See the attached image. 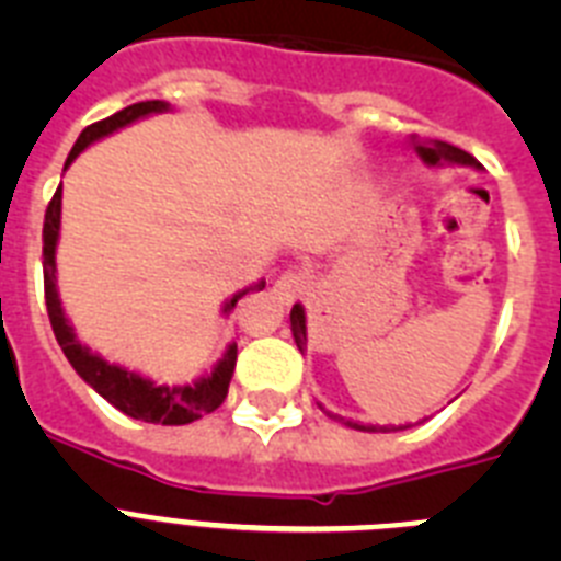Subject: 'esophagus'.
<instances>
[{
  "instance_id": "1",
  "label": "esophagus",
  "mask_w": 561,
  "mask_h": 561,
  "mask_svg": "<svg viewBox=\"0 0 561 561\" xmlns=\"http://www.w3.org/2000/svg\"><path fill=\"white\" fill-rule=\"evenodd\" d=\"M304 289H306V277L300 275V272H286V275H280L275 280V295L280 297V300H295Z\"/></svg>"
}]
</instances>
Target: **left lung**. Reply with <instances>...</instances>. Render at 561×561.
Returning a JSON list of instances; mask_svg holds the SVG:
<instances>
[{
  "label": "left lung",
  "instance_id": "8db88e82",
  "mask_svg": "<svg viewBox=\"0 0 561 561\" xmlns=\"http://www.w3.org/2000/svg\"><path fill=\"white\" fill-rule=\"evenodd\" d=\"M415 151L421 153V160L427 162V165H438L440 160H447V162H460V165H472V168H480V162L474 160L472 153H466L460 151V148L455 146H447V142H435V146H415ZM291 320V334H295V342H297V348L304 351L306 345V314H304V306L295 304V309H291L289 314ZM345 421V419H340ZM348 427L354 430H365L362 424H354V421H345ZM381 433H388V427H379Z\"/></svg>",
  "mask_w": 561,
  "mask_h": 561
}]
</instances>
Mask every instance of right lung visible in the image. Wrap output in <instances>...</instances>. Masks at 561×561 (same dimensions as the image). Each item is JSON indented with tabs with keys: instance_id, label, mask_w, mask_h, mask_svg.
Here are the masks:
<instances>
[{
	"instance_id": "right-lung-1",
	"label": "right lung",
	"mask_w": 561,
	"mask_h": 561,
	"mask_svg": "<svg viewBox=\"0 0 561 561\" xmlns=\"http://www.w3.org/2000/svg\"><path fill=\"white\" fill-rule=\"evenodd\" d=\"M168 103L162 101H142L131 103V106L114 112L106 121H98L92 126H87L78 137V142L72 146L67 157V165L76 160L78 153L89 146V142L101 140L106 134L117 131V128L128 126V123L140 121L146 114L165 112ZM64 165V168H67ZM58 230H61V187L56 191V196L49 199L47 213H44V300H47V314L49 325H53V334H56L58 345H61L64 356L69 359V365L76 368V374L81 376L87 385L98 390L108 404L121 410V413L131 415V419L151 421V424H191V421L202 419V415L213 413L219 408L221 401L227 399V388H230L232 370H236V356L238 348L230 345L225 351V356L219 359V365L210 370L207 376L196 379L193 385H157V381L146 379V376L134 374V370L121 368V365H112L103 356L92 354L87 345L76 340L72 334V325L67 323V317L61 311V300H58L56 291V244H58ZM266 280L250 286V289L238 291L227 300L225 311L236 309V304L247 291L264 289Z\"/></svg>"
}]
</instances>
